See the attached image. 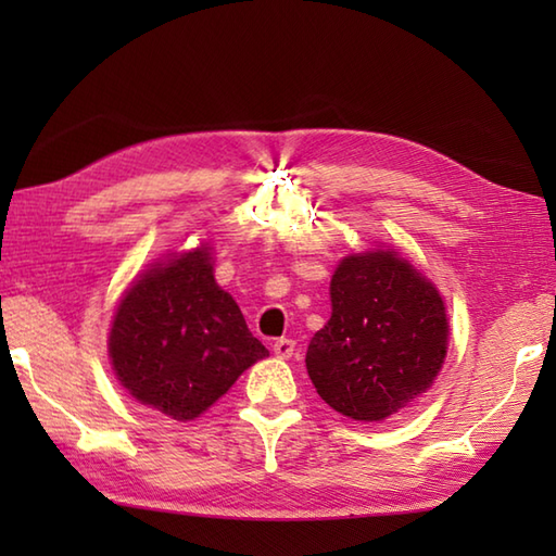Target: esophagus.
Returning <instances> with one entry per match:
<instances>
[{
  "label": "esophagus",
  "mask_w": 556,
  "mask_h": 556,
  "mask_svg": "<svg viewBox=\"0 0 556 556\" xmlns=\"http://www.w3.org/2000/svg\"><path fill=\"white\" fill-rule=\"evenodd\" d=\"M293 349H296V341L293 339H277L275 344H271V351H275V356L279 358H291Z\"/></svg>",
  "instance_id": "1"
}]
</instances>
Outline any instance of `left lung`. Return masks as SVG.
Masks as SVG:
<instances>
[{"label": "left lung", "mask_w": 556, "mask_h": 556, "mask_svg": "<svg viewBox=\"0 0 556 556\" xmlns=\"http://www.w3.org/2000/svg\"><path fill=\"white\" fill-rule=\"evenodd\" d=\"M329 293L332 317L305 353L311 380L341 416L384 420L440 372L448 337L444 303L394 251L344 257Z\"/></svg>", "instance_id": "8db88e82"}]
</instances>
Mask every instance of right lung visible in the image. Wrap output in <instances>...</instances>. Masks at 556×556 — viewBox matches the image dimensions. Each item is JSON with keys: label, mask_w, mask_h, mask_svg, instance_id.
Listing matches in <instances>:
<instances>
[{"label": "right lung", "mask_w": 556, "mask_h": 556, "mask_svg": "<svg viewBox=\"0 0 556 556\" xmlns=\"http://www.w3.org/2000/svg\"><path fill=\"white\" fill-rule=\"evenodd\" d=\"M110 356L140 404L193 420L267 356L239 305L212 275L207 248L155 265L126 291L114 315Z\"/></svg>", "instance_id": "1"}]
</instances>
